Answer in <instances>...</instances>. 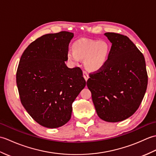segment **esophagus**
Returning a JSON list of instances; mask_svg holds the SVG:
<instances>
[{"instance_id": "34e87169", "label": "esophagus", "mask_w": 156, "mask_h": 156, "mask_svg": "<svg viewBox=\"0 0 156 156\" xmlns=\"http://www.w3.org/2000/svg\"><path fill=\"white\" fill-rule=\"evenodd\" d=\"M83 76H84V78L85 79V80L87 81L88 78H89V76H88V74H87V72L86 71H83Z\"/></svg>"}]
</instances>
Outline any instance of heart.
Here are the masks:
<instances>
[{
  "label": "heart",
  "instance_id": "b5f03b06",
  "mask_svg": "<svg viewBox=\"0 0 156 156\" xmlns=\"http://www.w3.org/2000/svg\"><path fill=\"white\" fill-rule=\"evenodd\" d=\"M111 51L107 41L80 39L73 44V50H68L67 57L75 64L84 59V66L88 70L98 72L107 64Z\"/></svg>",
  "mask_w": 156,
  "mask_h": 156
}]
</instances>
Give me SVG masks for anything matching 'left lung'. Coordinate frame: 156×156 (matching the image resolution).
Returning <instances> with one entry per match:
<instances>
[{
	"mask_svg": "<svg viewBox=\"0 0 156 156\" xmlns=\"http://www.w3.org/2000/svg\"><path fill=\"white\" fill-rule=\"evenodd\" d=\"M111 51L105 67L90 74L87 87L98 116L107 122L125 120L136 111L146 92L144 55L127 36L105 33Z\"/></svg>",
	"mask_w": 156,
	"mask_h": 156,
	"instance_id": "8db88e82",
	"label": "left lung"
}]
</instances>
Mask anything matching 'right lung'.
Wrapping results in <instances>:
<instances>
[{
	"label": "right lung",
	"instance_id": "add662e5",
	"mask_svg": "<svg viewBox=\"0 0 156 156\" xmlns=\"http://www.w3.org/2000/svg\"><path fill=\"white\" fill-rule=\"evenodd\" d=\"M73 37L68 31L43 35L26 48L20 59L16 80L21 102L45 127L67 123L73 102L86 86L81 69L69 68L65 64Z\"/></svg>",
	"mask_w": 156,
	"mask_h": 156
}]
</instances>
